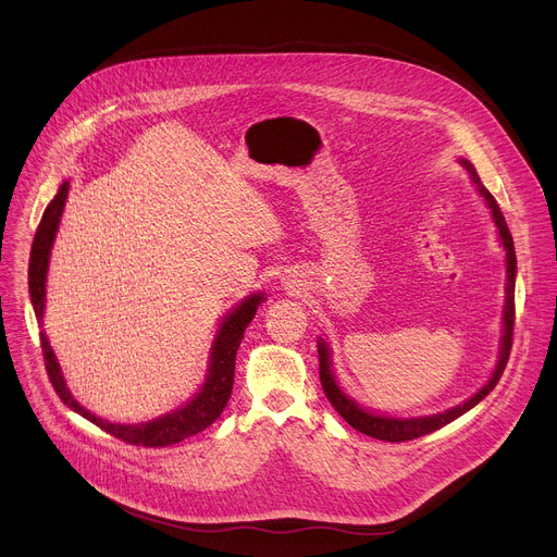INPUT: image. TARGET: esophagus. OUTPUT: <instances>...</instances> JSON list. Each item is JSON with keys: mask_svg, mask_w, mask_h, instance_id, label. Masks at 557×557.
I'll return each mask as SVG.
<instances>
[{"mask_svg": "<svg viewBox=\"0 0 557 557\" xmlns=\"http://www.w3.org/2000/svg\"><path fill=\"white\" fill-rule=\"evenodd\" d=\"M284 284H286V286H288V288H290V284H288V282H284Z\"/></svg>", "mask_w": 557, "mask_h": 557, "instance_id": "34e87169", "label": "esophagus"}]
</instances>
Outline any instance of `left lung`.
Returning a JSON list of instances; mask_svg holds the SVG:
<instances>
[{
	"label": "left lung",
	"instance_id": "left-lung-1",
	"mask_svg": "<svg viewBox=\"0 0 557 557\" xmlns=\"http://www.w3.org/2000/svg\"><path fill=\"white\" fill-rule=\"evenodd\" d=\"M462 164V169L469 173L471 184L475 186L478 195L484 199L486 209L491 211V218L495 222L497 228V239L507 250V280H504V309H502V335H499V346H497V360L495 367L486 380V384L482 388H478V393H473L469 399L455 404V407L433 413V416H418V418H397V416H386L380 411H373L369 407H362V404L350 397L337 382L335 371H333V350L329 346V342L324 337H318V356H320V380H322V388L329 397V401L333 404V409L352 426L358 429L364 435H371L375 440H384V442H404V440H416L422 437L426 433H433L442 426H446L448 422L458 420L460 416H465L467 411H471L473 407L495 388L497 380L504 373V367H507L509 352H511V339H513V322H516V273H518V262H516V248H513V237L511 231L507 226V220H504L495 197L486 190V186L480 182V175L475 171V166L460 158L458 160Z\"/></svg>",
	"mask_w": 557,
	"mask_h": 557
}]
</instances>
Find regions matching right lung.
Masks as SVG:
<instances>
[{"label": "right lung", "instance_id": "right-lung-1", "mask_svg": "<svg viewBox=\"0 0 557 557\" xmlns=\"http://www.w3.org/2000/svg\"><path fill=\"white\" fill-rule=\"evenodd\" d=\"M71 190V180H64L55 193V197L50 199V205L46 207L41 222L37 226L33 248H30V262H28V293L33 301V311L39 324H44V313H46V277H48V264H50V250H53L62 213L66 207ZM267 299L264 293H250L242 301L220 318L211 350H209V362H207V375L201 386L195 391V395L182 404V407L153 418L148 422H137V424H120V422H109L104 418H99L84 409L82 404L75 399L71 393L66 377L62 373V367L55 358V350L48 342L46 331L39 333L41 339V350H44V360H46V371L50 382H53L60 399L66 404L69 409L92 422L95 426L104 429L107 433L137 446H169L177 444L190 435H197L205 429H209L224 411L226 401L233 391V375H235V356L239 342L244 337V331L248 322L256 318L258 307Z\"/></svg>", "mask_w": 557, "mask_h": 557}]
</instances>
